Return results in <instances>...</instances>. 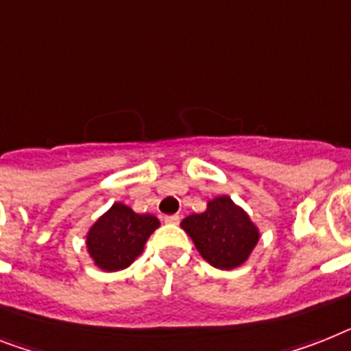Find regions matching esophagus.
Returning <instances> with one entry per match:
<instances>
[{"mask_svg":"<svg viewBox=\"0 0 351 351\" xmlns=\"http://www.w3.org/2000/svg\"><path fill=\"white\" fill-rule=\"evenodd\" d=\"M163 221L167 222V224H178V222L181 221V217H179V215H165Z\"/></svg>","mask_w":351,"mask_h":351,"instance_id":"obj_1","label":"esophagus"}]
</instances>
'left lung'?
Listing matches in <instances>:
<instances>
[{"label":"left lung","instance_id":"1","mask_svg":"<svg viewBox=\"0 0 351 351\" xmlns=\"http://www.w3.org/2000/svg\"><path fill=\"white\" fill-rule=\"evenodd\" d=\"M181 228L202 258L222 271L247 262L260 240L258 226L230 195L208 201L206 210L182 219Z\"/></svg>","mask_w":351,"mask_h":351}]
</instances>
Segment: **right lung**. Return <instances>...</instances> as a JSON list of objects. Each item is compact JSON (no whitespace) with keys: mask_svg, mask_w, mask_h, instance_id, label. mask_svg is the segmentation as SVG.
Listing matches in <instances>:
<instances>
[{"mask_svg":"<svg viewBox=\"0 0 351 351\" xmlns=\"http://www.w3.org/2000/svg\"><path fill=\"white\" fill-rule=\"evenodd\" d=\"M158 228V217L140 215L127 204L114 202L86 234L89 258L106 273L127 269L143 253L147 240Z\"/></svg>","mask_w":351,"mask_h":351,"instance_id":"right-lung-1","label":"right lung"}]
</instances>
